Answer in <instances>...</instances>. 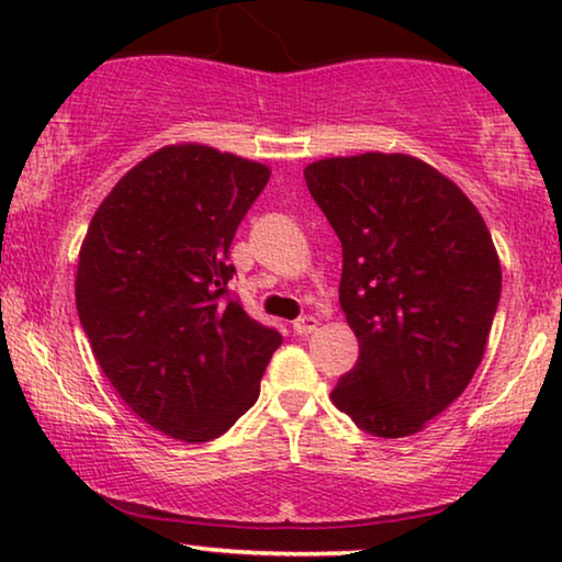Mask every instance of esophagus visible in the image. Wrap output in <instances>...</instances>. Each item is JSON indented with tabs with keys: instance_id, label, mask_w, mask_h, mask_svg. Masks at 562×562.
Here are the masks:
<instances>
[{
	"instance_id": "34e87169",
	"label": "esophagus",
	"mask_w": 562,
	"mask_h": 562,
	"mask_svg": "<svg viewBox=\"0 0 562 562\" xmlns=\"http://www.w3.org/2000/svg\"><path fill=\"white\" fill-rule=\"evenodd\" d=\"M317 317H312V314H304V317H299L296 322H294V333L296 335H310V333H314V329H317Z\"/></svg>"
}]
</instances>
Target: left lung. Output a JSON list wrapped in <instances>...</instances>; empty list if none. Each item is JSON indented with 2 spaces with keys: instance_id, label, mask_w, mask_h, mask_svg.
<instances>
[{
  "instance_id": "1",
  "label": "left lung",
  "mask_w": 562,
  "mask_h": 562,
  "mask_svg": "<svg viewBox=\"0 0 562 562\" xmlns=\"http://www.w3.org/2000/svg\"><path fill=\"white\" fill-rule=\"evenodd\" d=\"M306 189L342 245L340 306L358 363L333 402L373 437H406L471 383L502 299V266L471 199L404 153L325 158Z\"/></svg>"
}]
</instances>
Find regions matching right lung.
Instances as JSON below:
<instances>
[{
    "mask_svg": "<svg viewBox=\"0 0 562 562\" xmlns=\"http://www.w3.org/2000/svg\"><path fill=\"white\" fill-rule=\"evenodd\" d=\"M271 171L166 145L99 204L76 271L97 363L130 409L181 442L225 435L256 404L279 329L227 289L229 245Z\"/></svg>",
    "mask_w": 562,
    "mask_h": 562,
    "instance_id": "right-lung-1",
    "label": "right lung"
}]
</instances>
